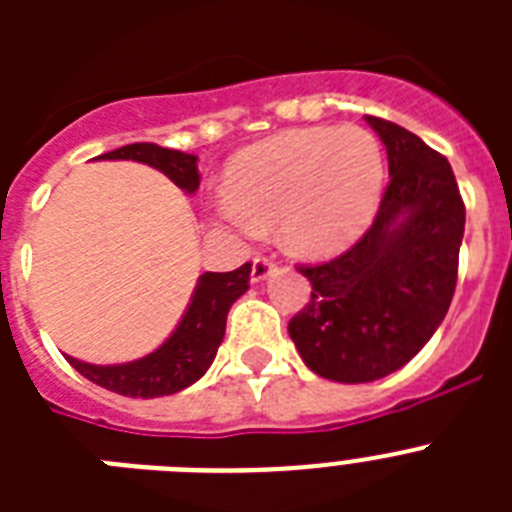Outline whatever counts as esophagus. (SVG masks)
Wrapping results in <instances>:
<instances>
[{"instance_id": "esophagus-1", "label": "esophagus", "mask_w": 512, "mask_h": 512, "mask_svg": "<svg viewBox=\"0 0 512 512\" xmlns=\"http://www.w3.org/2000/svg\"><path fill=\"white\" fill-rule=\"evenodd\" d=\"M274 269H277V261L271 259V256H256L251 266V282H264Z\"/></svg>"}]
</instances>
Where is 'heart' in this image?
Wrapping results in <instances>:
<instances>
[{
	"label": "heart",
	"mask_w": 512,
	"mask_h": 512,
	"mask_svg": "<svg viewBox=\"0 0 512 512\" xmlns=\"http://www.w3.org/2000/svg\"><path fill=\"white\" fill-rule=\"evenodd\" d=\"M382 184V151L366 130H289L235 158L217 212L246 235L279 223L289 251L325 259L369 228Z\"/></svg>",
	"instance_id": "1"
}]
</instances>
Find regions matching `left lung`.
<instances>
[{
  "instance_id": "8db88e82",
  "label": "left lung",
  "mask_w": 512,
  "mask_h": 512,
  "mask_svg": "<svg viewBox=\"0 0 512 512\" xmlns=\"http://www.w3.org/2000/svg\"><path fill=\"white\" fill-rule=\"evenodd\" d=\"M390 161L372 228L336 259L297 266L310 300L289 336L312 372L374 382L408 364L449 312L464 238V200L446 156L382 117H366Z\"/></svg>"
}]
</instances>
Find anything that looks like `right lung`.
<instances>
[{
	"mask_svg": "<svg viewBox=\"0 0 512 512\" xmlns=\"http://www.w3.org/2000/svg\"><path fill=\"white\" fill-rule=\"evenodd\" d=\"M99 158H125V161L148 164L189 194L200 187L197 156L192 153L171 151L156 143H130ZM248 282H251V264L238 266L235 271L202 274L182 323L176 325L164 346H158L153 354L143 359L115 366L87 364L74 356H66V359L81 377L117 395L143 397V400L174 395L197 382L210 369L217 348L223 343L230 305L246 292Z\"/></svg>",
	"mask_w": 512,
	"mask_h": 512,
	"instance_id": "right-lung-1",
	"label": "right lung"
}]
</instances>
